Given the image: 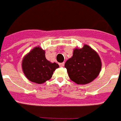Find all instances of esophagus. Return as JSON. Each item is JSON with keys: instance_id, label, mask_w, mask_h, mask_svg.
Here are the masks:
<instances>
[{"instance_id": "esophagus-1", "label": "esophagus", "mask_w": 121, "mask_h": 121, "mask_svg": "<svg viewBox=\"0 0 121 121\" xmlns=\"http://www.w3.org/2000/svg\"><path fill=\"white\" fill-rule=\"evenodd\" d=\"M64 62H62V63H59V66L60 67L64 66Z\"/></svg>"}]
</instances>
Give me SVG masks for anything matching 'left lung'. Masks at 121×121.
I'll list each match as a JSON object with an SVG mask.
<instances>
[{
	"label": "left lung",
	"instance_id": "left-lung-1",
	"mask_svg": "<svg viewBox=\"0 0 121 121\" xmlns=\"http://www.w3.org/2000/svg\"><path fill=\"white\" fill-rule=\"evenodd\" d=\"M101 60L97 52L88 45L75 48L73 56L68 60L64 67L71 81L78 84H86L99 75Z\"/></svg>",
	"mask_w": 121,
	"mask_h": 121
}]
</instances>
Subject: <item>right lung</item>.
<instances>
[{
    "label": "right lung",
    "mask_w": 121,
    "mask_h": 121,
    "mask_svg": "<svg viewBox=\"0 0 121 121\" xmlns=\"http://www.w3.org/2000/svg\"><path fill=\"white\" fill-rule=\"evenodd\" d=\"M59 67V64L48 60L45 51L35 47L24 57L22 68L28 80L35 83L42 84L52 78L53 71Z\"/></svg>",
    "instance_id": "obj_1"
}]
</instances>
